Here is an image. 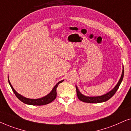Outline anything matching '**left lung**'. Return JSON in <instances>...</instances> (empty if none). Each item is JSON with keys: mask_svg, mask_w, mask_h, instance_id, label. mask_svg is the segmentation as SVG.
I'll return each instance as SVG.
<instances>
[{"mask_svg": "<svg viewBox=\"0 0 131 131\" xmlns=\"http://www.w3.org/2000/svg\"><path fill=\"white\" fill-rule=\"evenodd\" d=\"M123 75H124V68H123V69H122V73L121 77H120V80H118V83L116 85V86L112 90L108 92L106 94L102 96H87L82 94L81 92H80V90H78V87L75 86L76 87V90H77V95L78 99L80 101H83L84 102H88V103H100V102H105L111 98L113 95H114L117 90L119 88L120 84H121L122 81Z\"/></svg>", "mask_w": 131, "mask_h": 131, "instance_id": "obj_1", "label": "left lung"}]
</instances>
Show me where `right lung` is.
I'll return each mask as SVG.
<instances>
[{
  "label": "right lung",
  "instance_id": "obj_1",
  "mask_svg": "<svg viewBox=\"0 0 131 131\" xmlns=\"http://www.w3.org/2000/svg\"><path fill=\"white\" fill-rule=\"evenodd\" d=\"M63 81V80H61L59 82H58L55 85V86L54 87L53 89L51 90V91L50 92L48 95H47L45 96L42 97H41V98L38 99H30V98H27V97L23 96L20 94L15 91V90L13 88V86L11 85V83H10L8 77V82L10 86L14 92V93L16 96L17 98H18L19 100H20L21 102H23V103L26 104H28V105H46V104H48L51 102L52 101H53L56 99L57 96V88L59 84V83H61Z\"/></svg>",
  "mask_w": 131,
  "mask_h": 131
}]
</instances>
